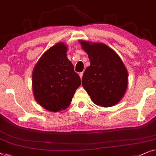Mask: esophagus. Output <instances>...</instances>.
Listing matches in <instances>:
<instances>
[{"instance_id": "obj_1", "label": "esophagus", "mask_w": 156, "mask_h": 156, "mask_svg": "<svg viewBox=\"0 0 156 156\" xmlns=\"http://www.w3.org/2000/svg\"><path fill=\"white\" fill-rule=\"evenodd\" d=\"M83 72H81V73H79L80 78H81V79H82V78H83Z\"/></svg>"}]
</instances>
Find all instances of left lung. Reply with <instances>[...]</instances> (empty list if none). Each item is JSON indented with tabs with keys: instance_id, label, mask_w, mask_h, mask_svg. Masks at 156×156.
I'll return each instance as SVG.
<instances>
[{
	"instance_id": "obj_1",
	"label": "left lung",
	"mask_w": 156,
	"mask_h": 156,
	"mask_svg": "<svg viewBox=\"0 0 156 156\" xmlns=\"http://www.w3.org/2000/svg\"><path fill=\"white\" fill-rule=\"evenodd\" d=\"M78 41L90 63L83 76V87L95 105H116L125 95L128 84V70L121 58L104 43Z\"/></svg>"
}]
</instances>
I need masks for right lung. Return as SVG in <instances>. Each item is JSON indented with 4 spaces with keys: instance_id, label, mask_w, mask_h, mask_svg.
<instances>
[{
    "instance_id": "add662e5",
    "label": "right lung",
    "mask_w": 156,
    "mask_h": 156,
    "mask_svg": "<svg viewBox=\"0 0 156 156\" xmlns=\"http://www.w3.org/2000/svg\"><path fill=\"white\" fill-rule=\"evenodd\" d=\"M66 45L58 43L41 55L32 73L34 98L43 108L51 112L69 106L80 78L67 58Z\"/></svg>"
}]
</instances>
